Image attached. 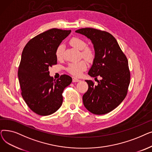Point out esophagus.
<instances>
[{
    "label": "esophagus",
    "mask_w": 152,
    "mask_h": 152,
    "mask_svg": "<svg viewBox=\"0 0 152 152\" xmlns=\"http://www.w3.org/2000/svg\"><path fill=\"white\" fill-rule=\"evenodd\" d=\"M79 81H80V80H79V79H78L77 78L75 77H73V83H75V82H79Z\"/></svg>",
    "instance_id": "1"
}]
</instances>
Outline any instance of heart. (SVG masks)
<instances>
[{"label":"heart","mask_w":152,"mask_h":152,"mask_svg":"<svg viewBox=\"0 0 152 152\" xmlns=\"http://www.w3.org/2000/svg\"><path fill=\"white\" fill-rule=\"evenodd\" d=\"M69 44L71 46L74 47L79 50H81V54L82 57L86 60L88 61H91L94 58V52L89 47H87V43L83 39L74 37H72L70 41ZM63 45L62 44L60 45L57 50H56V57L57 59H61L63 57ZM87 68V64L85 61L81 60L77 62H73L70 63L67 68V70L69 73L76 76H80L82 72Z\"/></svg>","instance_id":"1"}]
</instances>
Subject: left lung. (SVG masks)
Masks as SVG:
<instances>
[{"label": "left lung", "mask_w": 152, "mask_h": 152, "mask_svg": "<svg viewBox=\"0 0 152 152\" xmlns=\"http://www.w3.org/2000/svg\"><path fill=\"white\" fill-rule=\"evenodd\" d=\"M75 32L89 39L94 45L95 57L88 75L102 77L97 85L86 80L89 88L83 96L84 105L93 114H107L126 96L130 83L127 59L116 39L109 33L89 28Z\"/></svg>", "instance_id": "1"}]
</instances>
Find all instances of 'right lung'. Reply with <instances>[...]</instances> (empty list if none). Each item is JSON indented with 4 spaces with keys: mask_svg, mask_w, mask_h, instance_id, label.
I'll use <instances>...</instances> for the list:
<instances>
[{
    "mask_svg": "<svg viewBox=\"0 0 152 152\" xmlns=\"http://www.w3.org/2000/svg\"><path fill=\"white\" fill-rule=\"evenodd\" d=\"M71 30L52 28L35 36L24 47L18 68L22 97L29 108L39 115L47 116L62 105V93L72 82L63 75L57 80L49 75V68L56 65V50Z\"/></svg>",
    "mask_w": 152,
    "mask_h": 152,
    "instance_id": "obj_1",
    "label": "right lung"
}]
</instances>
